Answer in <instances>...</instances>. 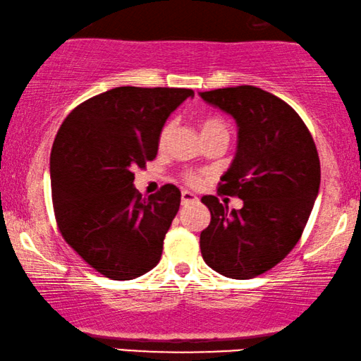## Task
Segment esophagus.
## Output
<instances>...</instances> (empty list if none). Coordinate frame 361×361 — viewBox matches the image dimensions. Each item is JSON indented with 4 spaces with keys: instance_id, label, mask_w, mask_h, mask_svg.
Instances as JSON below:
<instances>
[{
    "instance_id": "esophagus-1",
    "label": "esophagus",
    "mask_w": 361,
    "mask_h": 361,
    "mask_svg": "<svg viewBox=\"0 0 361 361\" xmlns=\"http://www.w3.org/2000/svg\"><path fill=\"white\" fill-rule=\"evenodd\" d=\"M180 200H182V205H187V204H192V202L199 200V197H197L195 194H192V192H189V190H182Z\"/></svg>"
}]
</instances>
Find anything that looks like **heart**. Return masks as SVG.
I'll return each mask as SVG.
<instances>
[{"mask_svg": "<svg viewBox=\"0 0 361 361\" xmlns=\"http://www.w3.org/2000/svg\"><path fill=\"white\" fill-rule=\"evenodd\" d=\"M215 130H226L225 123L219 120V118H205V120L202 121V135H204V133L215 131ZM171 131H172V123H166L159 133V146L166 145L171 136ZM185 179L187 182H190V184H197V182H199V177L195 174H187Z\"/></svg>", "mask_w": 361, "mask_h": 361, "instance_id": "b5f03b06", "label": "heart"}]
</instances>
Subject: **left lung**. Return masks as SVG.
Here are the masks:
<instances>
[{"mask_svg": "<svg viewBox=\"0 0 361 361\" xmlns=\"http://www.w3.org/2000/svg\"><path fill=\"white\" fill-rule=\"evenodd\" d=\"M199 95L238 126L235 159L219 192L243 200L240 210H228L215 195L202 197L212 215L200 233L202 256L226 278H256L302 235L319 194L317 147L298 113L273 93L241 85Z\"/></svg>", "mask_w": 361, "mask_h": 361, "instance_id": "1", "label": "left lung"}]
</instances>
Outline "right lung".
Segmentation results:
<instances>
[{
	"label": "right lung",
	"mask_w": 361,
	"mask_h": 361,
	"mask_svg": "<svg viewBox=\"0 0 361 361\" xmlns=\"http://www.w3.org/2000/svg\"><path fill=\"white\" fill-rule=\"evenodd\" d=\"M190 97V88L116 87L78 105L57 133L51 185L59 230L105 278L135 279L159 263L180 190L166 184L142 199L133 171L154 159L162 126Z\"/></svg>",
	"instance_id": "add662e5"
}]
</instances>
